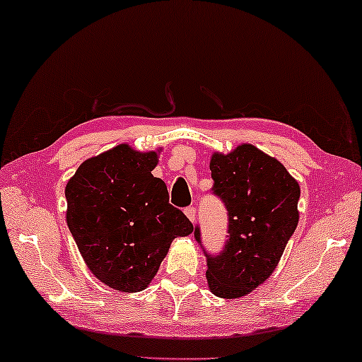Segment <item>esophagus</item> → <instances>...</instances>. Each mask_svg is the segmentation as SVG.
<instances>
[{"label": "esophagus", "instance_id": "obj_1", "mask_svg": "<svg viewBox=\"0 0 362 362\" xmlns=\"http://www.w3.org/2000/svg\"><path fill=\"white\" fill-rule=\"evenodd\" d=\"M185 214H186L187 218L192 221V223H194V221H196V209H194V207H186L185 209Z\"/></svg>", "mask_w": 362, "mask_h": 362}]
</instances>
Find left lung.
Instances as JSON below:
<instances>
[{
	"label": "left lung",
	"mask_w": 362,
	"mask_h": 362,
	"mask_svg": "<svg viewBox=\"0 0 362 362\" xmlns=\"http://www.w3.org/2000/svg\"><path fill=\"white\" fill-rule=\"evenodd\" d=\"M215 196L228 210L223 251L207 257V285L215 296H246L269 278L296 230L301 189L276 158L241 144L210 160ZM194 236L200 243V230Z\"/></svg>",
	"instance_id": "obj_1"
}]
</instances>
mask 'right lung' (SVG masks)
<instances>
[{
    "instance_id": "obj_1",
    "label": "right lung",
    "mask_w": 362,
    "mask_h": 362,
    "mask_svg": "<svg viewBox=\"0 0 362 362\" xmlns=\"http://www.w3.org/2000/svg\"><path fill=\"white\" fill-rule=\"evenodd\" d=\"M157 163V152L119 144L86 160L66 185L71 235L92 274L113 290H146L171 241L194 231L152 175Z\"/></svg>"
}]
</instances>
